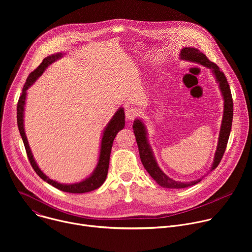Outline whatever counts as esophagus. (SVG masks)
I'll list each match as a JSON object with an SVG mask.
<instances>
[{
  "label": "esophagus",
  "mask_w": 252,
  "mask_h": 252,
  "mask_svg": "<svg viewBox=\"0 0 252 252\" xmlns=\"http://www.w3.org/2000/svg\"><path fill=\"white\" fill-rule=\"evenodd\" d=\"M125 114H126V118L127 121L134 120L137 117V115H138L137 111L132 109V107H126V111H125Z\"/></svg>",
  "instance_id": "34e87169"
}]
</instances>
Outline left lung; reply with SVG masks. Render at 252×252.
Here are the masks:
<instances>
[{"label": "left lung", "mask_w": 252, "mask_h": 252, "mask_svg": "<svg viewBox=\"0 0 252 252\" xmlns=\"http://www.w3.org/2000/svg\"><path fill=\"white\" fill-rule=\"evenodd\" d=\"M181 59L194 62L210 68L212 74L215 77V80H217L218 83L220 84V89L223 95L224 111H223L222 123H221L220 137H219L218 149H217V152H215L213 163L210 169L211 171L214 168L218 167V165L220 164L224 155V152L227 146V141L229 138V134H230V130H231L232 118H233V100H232L230 88L224 74L220 69L218 64L210 62L206 58V56L203 53H201L199 50L194 48H184L181 52ZM132 128H133V132H134L136 143L138 147L140 160L143 166H145V168L147 169V171L150 173V175L159 186L167 189H185V188L194 186L199 182H201V178H198L196 181H192L189 183H179L168 177L163 171H161V169L158 167L155 159L154 154L148 142L147 129L145 125H143V123L140 120H135L133 122Z\"/></svg>", "instance_id": "8db88e82"}]
</instances>
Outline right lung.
I'll return each instance as SVG.
<instances>
[{"label": "right lung", "instance_id": "obj_1", "mask_svg": "<svg viewBox=\"0 0 252 252\" xmlns=\"http://www.w3.org/2000/svg\"><path fill=\"white\" fill-rule=\"evenodd\" d=\"M62 57H63V55L61 53L47 57L46 59H44L42 63L29 75V77H28V79H27V81L24 85L23 92H22V94L20 95L18 105H17L18 127H19L22 139L24 141V146H25L29 160L31 162V165L32 166L33 170L37 172V174L43 179V181L47 182L48 184L55 187L56 189H58L60 190H63V191H65V192L85 193V192H89V191H92V190H94V189H98L105 181L107 170H109L110 157H111V151H112L114 139H115L117 133L121 129H123L124 126H125V112H124L123 107H120L118 112L113 117V119L111 120V122L107 124V126H105V128L102 132V137H101L98 161H97V164H96V167H95L94 171L92 173L91 176H89L88 178L85 179V181H83L81 183L73 184V185L60 184V183H57V182L53 181V179L49 178L39 168L37 162L34 161V159L32 158V152H31V149L29 147L28 139H27L25 129H24V107H25V103H26L27 90L35 82V80H37L44 73V70L48 67V65H50L56 60H58Z\"/></svg>", "mask_w": 252, "mask_h": 252}]
</instances>
